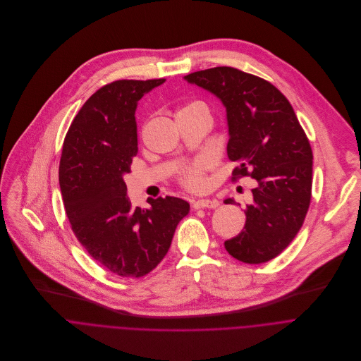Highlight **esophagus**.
Here are the masks:
<instances>
[{"mask_svg": "<svg viewBox=\"0 0 361 361\" xmlns=\"http://www.w3.org/2000/svg\"><path fill=\"white\" fill-rule=\"evenodd\" d=\"M219 202L216 199H197L192 202L193 209H214L218 207Z\"/></svg>", "mask_w": 361, "mask_h": 361, "instance_id": "esophagus-1", "label": "esophagus"}]
</instances>
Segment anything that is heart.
Here are the masks:
<instances>
[{"label": "heart", "mask_w": 361, "mask_h": 361, "mask_svg": "<svg viewBox=\"0 0 361 361\" xmlns=\"http://www.w3.org/2000/svg\"><path fill=\"white\" fill-rule=\"evenodd\" d=\"M189 111H203L207 112V106L204 102L193 99L186 102L179 111V112H189ZM212 162L207 158H199L196 161H193L189 165H185L183 168H180L179 173H178V180L179 183L190 190L199 189L203 186L204 183V173L206 171L210 168Z\"/></svg>", "instance_id": "1"}]
</instances>
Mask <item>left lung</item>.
Masks as SVG:
<instances>
[{
	"label": "left lung",
	"instance_id": "1",
	"mask_svg": "<svg viewBox=\"0 0 361 361\" xmlns=\"http://www.w3.org/2000/svg\"><path fill=\"white\" fill-rule=\"evenodd\" d=\"M185 80L218 97L228 112L232 182L257 180L243 231L225 242L235 259L257 264L279 256L303 226L312 199L313 152L290 102L269 81L232 66L196 71ZM225 203H233L226 199Z\"/></svg>",
	"mask_w": 361,
	"mask_h": 361
}]
</instances>
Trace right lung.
<instances>
[{
  "label": "right lung",
  "instance_id": "obj_1",
  "mask_svg": "<svg viewBox=\"0 0 361 361\" xmlns=\"http://www.w3.org/2000/svg\"><path fill=\"white\" fill-rule=\"evenodd\" d=\"M161 80H119L99 88L72 121L59 161L65 212L78 242L121 277H142L168 253L189 203L166 196L132 207L123 175L137 154V101Z\"/></svg>",
  "mask_w": 361,
  "mask_h": 361
}]
</instances>
